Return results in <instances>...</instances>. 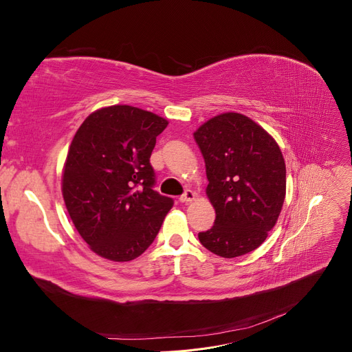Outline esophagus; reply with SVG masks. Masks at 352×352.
Here are the masks:
<instances>
[{
	"label": "esophagus",
	"mask_w": 352,
	"mask_h": 352,
	"mask_svg": "<svg viewBox=\"0 0 352 352\" xmlns=\"http://www.w3.org/2000/svg\"><path fill=\"white\" fill-rule=\"evenodd\" d=\"M195 197H197V194L194 192V190H190V189H188L186 192L179 198V201L180 202H184V204H188V202H192L194 199H195Z\"/></svg>",
	"instance_id": "1"
}]
</instances>
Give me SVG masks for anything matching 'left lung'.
Listing matches in <instances>:
<instances>
[{
	"label": "left lung",
	"mask_w": 352,
	"mask_h": 352,
	"mask_svg": "<svg viewBox=\"0 0 352 352\" xmlns=\"http://www.w3.org/2000/svg\"><path fill=\"white\" fill-rule=\"evenodd\" d=\"M194 138L206 160V194L216 221L198 239L223 258L258 248L274 228L286 195V166L274 138L250 117L221 113Z\"/></svg>",
	"instance_id": "obj_1"
}]
</instances>
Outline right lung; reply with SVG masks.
<instances>
[{"label":"right lung","instance_id":"obj_1","mask_svg":"<svg viewBox=\"0 0 352 352\" xmlns=\"http://www.w3.org/2000/svg\"><path fill=\"white\" fill-rule=\"evenodd\" d=\"M168 122L132 105L92 111L74 133L61 192L82 239L102 258L135 260L150 247L173 199L153 189L150 157Z\"/></svg>","mask_w":352,"mask_h":352}]
</instances>
